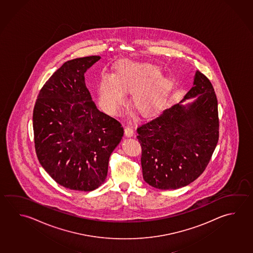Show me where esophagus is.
I'll list each match as a JSON object with an SVG mask.
<instances>
[{"label":"esophagus","mask_w":253,"mask_h":253,"mask_svg":"<svg viewBox=\"0 0 253 253\" xmlns=\"http://www.w3.org/2000/svg\"><path fill=\"white\" fill-rule=\"evenodd\" d=\"M125 135H126L127 137H132L133 134H134L132 127H130V126H127V127H125Z\"/></svg>","instance_id":"obj_1"}]
</instances>
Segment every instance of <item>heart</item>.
Returning <instances> with one entry per match:
<instances>
[{"label": "heart", "instance_id": "b5f03b06", "mask_svg": "<svg viewBox=\"0 0 253 253\" xmlns=\"http://www.w3.org/2000/svg\"><path fill=\"white\" fill-rule=\"evenodd\" d=\"M161 69L149 63L121 60L114 75L103 72L98 81V103L104 111L116 114L125 100V91L131 90V102L136 111L147 116L156 110L168 89L169 81Z\"/></svg>", "mask_w": 253, "mask_h": 253}]
</instances>
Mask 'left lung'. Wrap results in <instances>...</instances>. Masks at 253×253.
I'll return each instance as SVG.
<instances>
[{
	"label": "left lung",
	"mask_w": 253,
	"mask_h": 253,
	"mask_svg": "<svg viewBox=\"0 0 253 253\" xmlns=\"http://www.w3.org/2000/svg\"><path fill=\"white\" fill-rule=\"evenodd\" d=\"M195 101L186 106L188 98ZM217 100L212 84L196 71L184 99L137 128L143 178L158 189L187 186L207 167L218 140Z\"/></svg>",
	"instance_id": "left-lung-1"
}]
</instances>
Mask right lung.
Listing matches in <instances>:
<instances>
[{"instance_id":"1","label":"right lung","mask_w":253,"mask_h":253,"mask_svg":"<svg viewBox=\"0 0 253 253\" xmlns=\"http://www.w3.org/2000/svg\"><path fill=\"white\" fill-rule=\"evenodd\" d=\"M99 56L64 63L41 89L33 113L41 165L60 186L92 191L107 176L112 152L124 136L118 121L98 110L84 74Z\"/></svg>"}]
</instances>
